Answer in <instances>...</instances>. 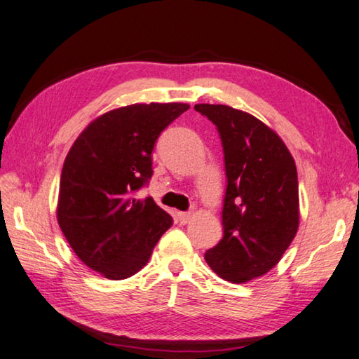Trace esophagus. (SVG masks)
I'll return each mask as SVG.
<instances>
[{"instance_id": "obj_1", "label": "esophagus", "mask_w": 359, "mask_h": 359, "mask_svg": "<svg viewBox=\"0 0 359 359\" xmlns=\"http://www.w3.org/2000/svg\"><path fill=\"white\" fill-rule=\"evenodd\" d=\"M177 218H179V221H180V224H188V223H190V221H191L193 215H191L190 212H179Z\"/></svg>"}]
</instances>
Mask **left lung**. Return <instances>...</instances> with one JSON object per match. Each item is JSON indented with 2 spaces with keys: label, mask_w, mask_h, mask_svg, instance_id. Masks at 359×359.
<instances>
[{
  "label": "left lung",
  "mask_w": 359,
  "mask_h": 359,
  "mask_svg": "<svg viewBox=\"0 0 359 359\" xmlns=\"http://www.w3.org/2000/svg\"><path fill=\"white\" fill-rule=\"evenodd\" d=\"M218 128L224 151V236L205 262L224 281L242 284L269 273L299 224L295 160L275 130L242 109L199 103Z\"/></svg>",
  "instance_id": "left-lung-1"
}]
</instances>
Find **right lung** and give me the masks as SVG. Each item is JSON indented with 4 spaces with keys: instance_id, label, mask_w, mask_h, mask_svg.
Masks as SVG:
<instances>
[{
    "instance_id": "1",
    "label": "right lung",
    "mask_w": 359,
    "mask_h": 359,
    "mask_svg": "<svg viewBox=\"0 0 359 359\" xmlns=\"http://www.w3.org/2000/svg\"><path fill=\"white\" fill-rule=\"evenodd\" d=\"M187 103H135L94 119L64 161L56 218L72 250L90 270L126 279L144 266L171 215L135 193L152 177L160 133Z\"/></svg>"
}]
</instances>
